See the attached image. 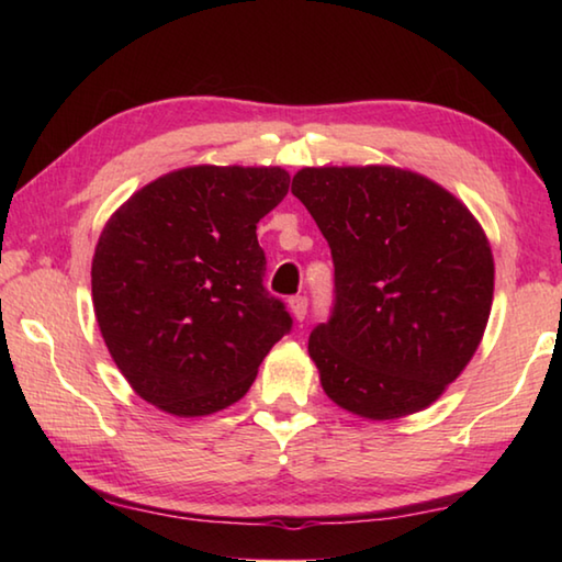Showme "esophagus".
<instances>
[{"label":"esophagus","mask_w":562,"mask_h":562,"mask_svg":"<svg viewBox=\"0 0 562 562\" xmlns=\"http://www.w3.org/2000/svg\"><path fill=\"white\" fill-rule=\"evenodd\" d=\"M307 307H310V300L304 297V294H294V297H290V312L294 315V319H304V315H307Z\"/></svg>","instance_id":"1"}]
</instances>
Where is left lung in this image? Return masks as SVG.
<instances>
[{"label": "left lung", "mask_w": 562, "mask_h": 562, "mask_svg": "<svg viewBox=\"0 0 562 562\" xmlns=\"http://www.w3.org/2000/svg\"><path fill=\"white\" fill-rule=\"evenodd\" d=\"M335 262L310 357L331 402L364 418L429 406L469 364L493 302V255L469 207L402 168H302L292 178Z\"/></svg>", "instance_id": "obj_1"}]
</instances>
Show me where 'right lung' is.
<instances>
[{"mask_svg":"<svg viewBox=\"0 0 562 562\" xmlns=\"http://www.w3.org/2000/svg\"><path fill=\"white\" fill-rule=\"evenodd\" d=\"M290 188L282 168L195 166L128 198L91 265L103 341L128 384L176 416L235 404L292 329L265 290L258 223Z\"/></svg>","mask_w":562,"mask_h":562,"instance_id":"obj_1","label":"right lung"}]
</instances>
